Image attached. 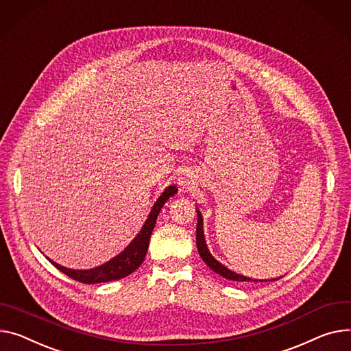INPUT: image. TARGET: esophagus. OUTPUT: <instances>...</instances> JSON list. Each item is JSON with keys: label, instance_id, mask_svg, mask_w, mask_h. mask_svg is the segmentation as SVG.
Listing matches in <instances>:
<instances>
[{"label": "esophagus", "instance_id": "esophagus-1", "mask_svg": "<svg viewBox=\"0 0 351 351\" xmlns=\"http://www.w3.org/2000/svg\"><path fill=\"white\" fill-rule=\"evenodd\" d=\"M192 178H191V173H183L180 178H179V184L182 186V188H189V186L192 184Z\"/></svg>", "mask_w": 351, "mask_h": 351}]
</instances>
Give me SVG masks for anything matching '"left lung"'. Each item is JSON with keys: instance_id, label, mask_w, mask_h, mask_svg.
<instances>
[{"instance_id": "left-lung-1", "label": "left lung", "mask_w": 351, "mask_h": 351, "mask_svg": "<svg viewBox=\"0 0 351 351\" xmlns=\"http://www.w3.org/2000/svg\"><path fill=\"white\" fill-rule=\"evenodd\" d=\"M197 212V227H196V245H197V251L202 256V260L206 263V265L208 268H212L216 274L221 275L223 278L226 279H230V281H239V282H258V279H252V278H247L244 275H240L234 271L228 269L227 267H224L221 263H219L215 256L210 254L208 248H207V244H206V240H204V232H203V217H202V213L199 212V210H196ZM281 278V276H279ZM276 278V279H279ZM276 279H271V281H276ZM261 282V281H260Z\"/></svg>"}]
</instances>
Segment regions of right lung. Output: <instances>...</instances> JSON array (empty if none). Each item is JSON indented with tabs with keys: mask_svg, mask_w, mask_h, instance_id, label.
<instances>
[{
	"mask_svg": "<svg viewBox=\"0 0 351 351\" xmlns=\"http://www.w3.org/2000/svg\"><path fill=\"white\" fill-rule=\"evenodd\" d=\"M176 193H178L176 186H173V184L168 186V188L162 192V195L155 202L145 224L143 226L141 231L138 232L136 237L130 243V245L123 252L114 256L112 260L107 261L106 264L96 267V268H91V269H70V268L56 264L55 261H52L49 258L48 260L52 263V265H55L64 275L75 279V281L83 282V284L110 282V281H117V279L125 278L127 275L132 274L139 265L143 264L145 255H147V251H148L152 230L155 227L160 208L168 202L169 197H172Z\"/></svg>",
	"mask_w": 351,
	"mask_h": 351,
	"instance_id": "right-lung-1",
	"label": "right lung"
}]
</instances>
